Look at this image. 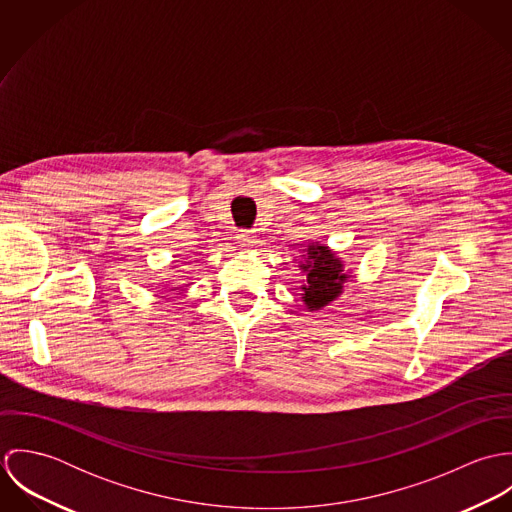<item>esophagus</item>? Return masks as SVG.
<instances>
[{
	"instance_id": "34e87169",
	"label": "esophagus",
	"mask_w": 512,
	"mask_h": 512,
	"mask_svg": "<svg viewBox=\"0 0 512 512\" xmlns=\"http://www.w3.org/2000/svg\"><path fill=\"white\" fill-rule=\"evenodd\" d=\"M238 240H240V244H244V246H254L256 236H254L252 230H240V232H238Z\"/></svg>"
}]
</instances>
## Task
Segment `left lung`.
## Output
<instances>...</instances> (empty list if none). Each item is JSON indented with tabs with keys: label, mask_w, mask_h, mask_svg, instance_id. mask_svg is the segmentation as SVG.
<instances>
[{
	"label": "left lung",
	"mask_w": 512,
	"mask_h": 512,
	"mask_svg": "<svg viewBox=\"0 0 512 512\" xmlns=\"http://www.w3.org/2000/svg\"><path fill=\"white\" fill-rule=\"evenodd\" d=\"M301 270L305 272V286L301 288V295L309 311H317L333 301L347 280L343 274V264L327 246L311 244Z\"/></svg>",
	"instance_id": "1"
}]
</instances>
